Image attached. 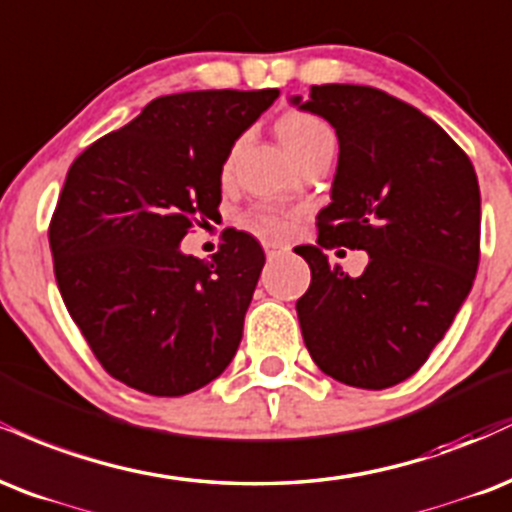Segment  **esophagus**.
<instances>
[{
	"mask_svg": "<svg viewBox=\"0 0 512 512\" xmlns=\"http://www.w3.org/2000/svg\"><path fill=\"white\" fill-rule=\"evenodd\" d=\"M263 249H266V256L268 258H275V256L285 254L287 244H282V242H263Z\"/></svg>",
	"mask_w": 512,
	"mask_h": 512,
	"instance_id": "esophagus-1",
	"label": "esophagus"
}]
</instances>
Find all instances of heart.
I'll return each instance as SVG.
<instances>
[{"label":"heart","mask_w":512,"mask_h":512,"mask_svg":"<svg viewBox=\"0 0 512 512\" xmlns=\"http://www.w3.org/2000/svg\"><path fill=\"white\" fill-rule=\"evenodd\" d=\"M278 131L282 143H285L292 155L302 153L306 148L321 146V143H335L333 129L321 117H314V114H287V117L280 119ZM227 170H230V160L225 162V172ZM249 227L261 234H287L292 227V218L287 213H278V210H263V213H256L254 218H249Z\"/></svg>","instance_id":"1"}]
</instances>
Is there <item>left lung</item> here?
I'll return each instance as SVG.
<instances>
[{
  "instance_id": "8db88e82",
  "label": "left lung",
  "mask_w": 512,
  "mask_h": 512,
  "mask_svg": "<svg viewBox=\"0 0 512 512\" xmlns=\"http://www.w3.org/2000/svg\"><path fill=\"white\" fill-rule=\"evenodd\" d=\"M290 105L338 136L318 242L297 246L311 285L297 302L304 345L345 386L383 390L422 366L472 290L482 198L470 158L417 107L369 86L326 83ZM370 254L359 279L323 248Z\"/></svg>"
}]
</instances>
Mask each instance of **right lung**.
I'll use <instances>...</instances> for the list:
<instances>
[{
    "label": "right lung",
    "instance_id": "right-lung-1",
    "mask_svg": "<svg viewBox=\"0 0 512 512\" xmlns=\"http://www.w3.org/2000/svg\"><path fill=\"white\" fill-rule=\"evenodd\" d=\"M278 88L165 95L69 167L50 225L71 318L117 381L158 398L230 366L266 254L227 230L210 261L184 254L191 222L222 201V165Z\"/></svg>",
    "mask_w": 512,
    "mask_h": 512
}]
</instances>
